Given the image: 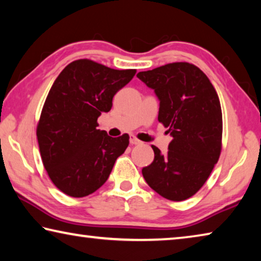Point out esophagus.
Instances as JSON below:
<instances>
[{"mask_svg":"<svg viewBox=\"0 0 261 261\" xmlns=\"http://www.w3.org/2000/svg\"><path fill=\"white\" fill-rule=\"evenodd\" d=\"M130 144H132V145H139V144H141V141L139 139H137L135 136H131L130 137Z\"/></svg>","mask_w":261,"mask_h":261,"instance_id":"obj_1","label":"esophagus"}]
</instances>
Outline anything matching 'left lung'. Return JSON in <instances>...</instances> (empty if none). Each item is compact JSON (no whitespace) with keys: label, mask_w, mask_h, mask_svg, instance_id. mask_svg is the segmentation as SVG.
Here are the masks:
<instances>
[{"label":"left lung","mask_w":261,"mask_h":261,"mask_svg":"<svg viewBox=\"0 0 261 261\" xmlns=\"http://www.w3.org/2000/svg\"><path fill=\"white\" fill-rule=\"evenodd\" d=\"M160 101L158 120L173 137L168 152L152 146L143 168L146 183L166 199L182 201L199 191L222 147V112L210 79L196 65L175 62L137 74Z\"/></svg>","instance_id":"8db88e82"}]
</instances>
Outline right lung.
<instances>
[{
	"instance_id": "add662e5",
	"label": "right lung",
	"mask_w": 261,
	"mask_h": 261,
	"mask_svg": "<svg viewBox=\"0 0 261 261\" xmlns=\"http://www.w3.org/2000/svg\"><path fill=\"white\" fill-rule=\"evenodd\" d=\"M136 74L91 60L68 64L55 79L37 126L42 163L55 187L70 197L95 192L108 179L129 135L113 138L98 130V117Z\"/></svg>"
}]
</instances>
